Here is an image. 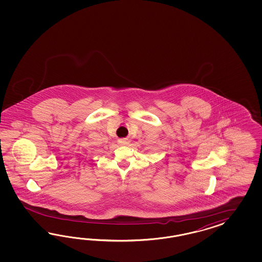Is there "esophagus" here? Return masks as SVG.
Listing matches in <instances>:
<instances>
[{
  "instance_id": "esophagus-1",
  "label": "esophagus",
  "mask_w": 262,
  "mask_h": 262,
  "mask_svg": "<svg viewBox=\"0 0 262 262\" xmlns=\"http://www.w3.org/2000/svg\"><path fill=\"white\" fill-rule=\"evenodd\" d=\"M118 144H120V145H127V140L126 139V138H122V139H119L118 140Z\"/></svg>"
}]
</instances>
